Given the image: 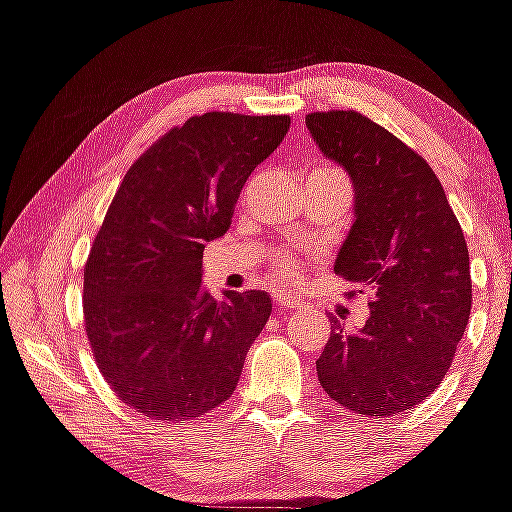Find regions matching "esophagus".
Returning <instances> with one entry per match:
<instances>
[{"label": "esophagus", "mask_w": 512, "mask_h": 512, "mask_svg": "<svg viewBox=\"0 0 512 512\" xmlns=\"http://www.w3.org/2000/svg\"><path fill=\"white\" fill-rule=\"evenodd\" d=\"M274 303H276V307H279V310H300V307H303V300L295 298V295L288 293V291H276L274 293Z\"/></svg>", "instance_id": "esophagus-1"}]
</instances>
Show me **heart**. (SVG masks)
Here are the masks:
<instances>
[{"label":"heart","mask_w":512,"mask_h":512,"mask_svg":"<svg viewBox=\"0 0 512 512\" xmlns=\"http://www.w3.org/2000/svg\"><path fill=\"white\" fill-rule=\"evenodd\" d=\"M319 171H326V174H336L334 169H319ZM336 176H338V174H336ZM276 262L281 264V269H283V272H286L288 276H293V274H295V260H293V257H288V255H281L279 260H276Z\"/></svg>","instance_id":"obj_1"}]
</instances>
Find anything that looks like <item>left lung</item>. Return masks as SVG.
<instances>
[{"label":"left lung","instance_id":"left-lung-1","mask_svg":"<svg viewBox=\"0 0 512 512\" xmlns=\"http://www.w3.org/2000/svg\"><path fill=\"white\" fill-rule=\"evenodd\" d=\"M305 126L353 181V226L334 272L372 293L362 329H331L319 384L346 410L398 415L441 384L470 319L463 229L432 166L379 123L317 112Z\"/></svg>","mask_w":512,"mask_h":512}]
</instances>
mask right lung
Here are the masks:
<instances>
[{
  "instance_id": "obj_1",
  "label": "right lung",
  "mask_w": 512,
  "mask_h": 512,
  "mask_svg": "<svg viewBox=\"0 0 512 512\" xmlns=\"http://www.w3.org/2000/svg\"><path fill=\"white\" fill-rule=\"evenodd\" d=\"M288 126V116H193L116 190L85 264V331L102 377L147 420H193L236 391L272 298H212L202 252L229 231L245 181Z\"/></svg>"
}]
</instances>
